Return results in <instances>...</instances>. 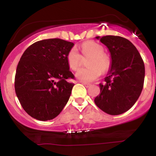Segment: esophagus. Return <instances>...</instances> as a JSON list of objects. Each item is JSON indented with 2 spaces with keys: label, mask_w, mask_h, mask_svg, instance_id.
<instances>
[{
  "label": "esophagus",
  "mask_w": 156,
  "mask_h": 156,
  "mask_svg": "<svg viewBox=\"0 0 156 156\" xmlns=\"http://www.w3.org/2000/svg\"><path fill=\"white\" fill-rule=\"evenodd\" d=\"M83 84L86 87H87V88H88V87H89L91 86V83H83Z\"/></svg>",
  "instance_id": "esophagus-1"
}]
</instances>
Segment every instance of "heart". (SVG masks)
I'll list each match as a JSON object with an SVG mask.
<instances>
[{
    "label": "heart",
    "instance_id": "b5f03b06",
    "mask_svg": "<svg viewBox=\"0 0 156 156\" xmlns=\"http://www.w3.org/2000/svg\"><path fill=\"white\" fill-rule=\"evenodd\" d=\"M80 53L75 48H71L67 54L68 66L73 70L79 67L82 57L89 58L87 65L89 67L80 69L76 76L83 82H92L100 78L101 73H106L111 67V60L104 53V49L100 44L93 41H87L80 46Z\"/></svg>",
    "mask_w": 156,
    "mask_h": 156
}]
</instances>
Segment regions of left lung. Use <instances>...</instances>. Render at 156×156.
I'll use <instances>...</instances> for the list:
<instances>
[{"label":"left lung","instance_id":"obj_1","mask_svg":"<svg viewBox=\"0 0 156 156\" xmlns=\"http://www.w3.org/2000/svg\"><path fill=\"white\" fill-rule=\"evenodd\" d=\"M99 39V37H97ZM112 56V67L104 83H100L101 94L94 103L102 111L118 115L135 104L144 86V64L136 48L119 36H103L100 39Z\"/></svg>","mask_w":156,"mask_h":156}]
</instances>
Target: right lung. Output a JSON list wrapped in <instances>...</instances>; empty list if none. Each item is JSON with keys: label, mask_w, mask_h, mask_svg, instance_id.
<instances>
[{"label": "right lung", "mask_w": 156, "mask_h": 156, "mask_svg": "<svg viewBox=\"0 0 156 156\" xmlns=\"http://www.w3.org/2000/svg\"><path fill=\"white\" fill-rule=\"evenodd\" d=\"M74 43L58 38L36 42L25 51L17 67L15 92L28 114L41 121L58 115L70 97L75 79L67 54Z\"/></svg>", "instance_id": "add662e5"}]
</instances>
